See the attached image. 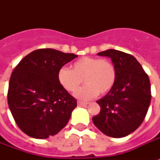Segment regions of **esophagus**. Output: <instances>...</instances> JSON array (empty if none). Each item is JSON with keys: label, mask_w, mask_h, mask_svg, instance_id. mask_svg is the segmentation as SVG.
Wrapping results in <instances>:
<instances>
[{"label": "esophagus", "mask_w": 160, "mask_h": 160, "mask_svg": "<svg viewBox=\"0 0 160 160\" xmlns=\"http://www.w3.org/2000/svg\"><path fill=\"white\" fill-rule=\"evenodd\" d=\"M77 104H78V105H79V106H86V105H88V103L82 102V101H78Z\"/></svg>", "instance_id": "34e87169"}]
</instances>
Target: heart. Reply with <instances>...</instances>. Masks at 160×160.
I'll return each instance as SVG.
<instances>
[{
    "instance_id": "obj_1",
    "label": "heart",
    "mask_w": 160,
    "mask_h": 160,
    "mask_svg": "<svg viewBox=\"0 0 160 160\" xmlns=\"http://www.w3.org/2000/svg\"><path fill=\"white\" fill-rule=\"evenodd\" d=\"M117 70L114 63L108 59L82 57L71 65V70L61 68L58 81L68 92H75L84 80L87 85L75 92V97L84 100L105 95L114 88Z\"/></svg>"
}]
</instances>
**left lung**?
<instances>
[{"instance_id": "obj_1", "label": "left lung", "mask_w": 160, "mask_h": 160, "mask_svg": "<svg viewBox=\"0 0 160 160\" xmlns=\"http://www.w3.org/2000/svg\"><path fill=\"white\" fill-rule=\"evenodd\" d=\"M111 59L117 70L114 88L96 102L100 112L92 118L103 134L122 138L136 130L144 121L151 100L149 76L135 58L116 50L97 54Z\"/></svg>"}]
</instances>
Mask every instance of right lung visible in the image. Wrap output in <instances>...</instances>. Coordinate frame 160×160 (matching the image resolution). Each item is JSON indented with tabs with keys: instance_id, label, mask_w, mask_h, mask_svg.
I'll return each mask as SVG.
<instances>
[{
	"instance_id": "obj_1",
	"label": "right lung",
	"mask_w": 160,
	"mask_h": 160,
	"mask_svg": "<svg viewBox=\"0 0 160 160\" xmlns=\"http://www.w3.org/2000/svg\"><path fill=\"white\" fill-rule=\"evenodd\" d=\"M78 55L40 49L20 61L9 82L8 105L18 127L28 136L46 139L67 124L75 98L58 81V72Z\"/></svg>"
}]
</instances>
